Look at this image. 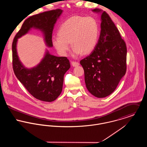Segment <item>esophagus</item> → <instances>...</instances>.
Here are the masks:
<instances>
[{
  "label": "esophagus",
  "mask_w": 147,
  "mask_h": 147,
  "mask_svg": "<svg viewBox=\"0 0 147 147\" xmlns=\"http://www.w3.org/2000/svg\"><path fill=\"white\" fill-rule=\"evenodd\" d=\"M71 64H72V65L73 67H77V66H78V65H79V63H78V62H77L72 61V62H71Z\"/></svg>",
  "instance_id": "obj_1"
}]
</instances>
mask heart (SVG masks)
I'll list each match as a JSON object with an SVG mask.
<instances>
[{"instance_id":"heart-1","label":"heart","mask_w":147,"mask_h":147,"mask_svg":"<svg viewBox=\"0 0 147 147\" xmlns=\"http://www.w3.org/2000/svg\"><path fill=\"white\" fill-rule=\"evenodd\" d=\"M59 36L53 37L54 47L62 55H66L72 43L74 54H86L95 48L99 36V27L92 18L74 16L65 21L58 31Z\"/></svg>"}]
</instances>
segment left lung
<instances>
[{"label":"left lung","mask_w":147,"mask_h":147,"mask_svg":"<svg viewBox=\"0 0 147 147\" xmlns=\"http://www.w3.org/2000/svg\"><path fill=\"white\" fill-rule=\"evenodd\" d=\"M101 32L91 54L80 61L83 67L86 87L97 98L111 94L126 72L127 47L117 28L109 15L100 9Z\"/></svg>","instance_id":"1"}]
</instances>
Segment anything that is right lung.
Returning <instances> with one entry per match:
<instances>
[{"label":"right lung","mask_w":147,"mask_h":147,"mask_svg":"<svg viewBox=\"0 0 147 147\" xmlns=\"http://www.w3.org/2000/svg\"><path fill=\"white\" fill-rule=\"evenodd\" d=\"M60 9L44 12L26 19L12 43V64L14 73L26 90L36 98L52 102L61 94L64 75L69 69L70 63L67 57H56L46 49L44 57L37 65L28 68L22 63L18 54V39L32 29L40 30L48 47H53L52 33L54 25L62 15Z\"/></svg>","instance_id":"add662e5"}]
</instances>
